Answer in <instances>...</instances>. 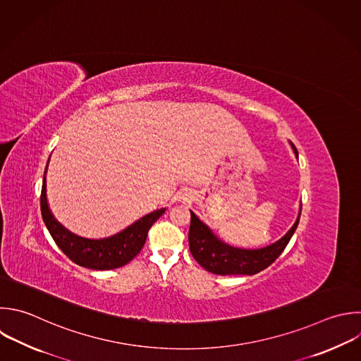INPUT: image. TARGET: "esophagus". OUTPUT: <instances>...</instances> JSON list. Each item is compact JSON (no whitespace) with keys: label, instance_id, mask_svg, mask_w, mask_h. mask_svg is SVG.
I'll return each instance as SVG.
<instances>
[{"label":"esophagus","instance_id":"1","mask_svg":"<svg viewBox=\"0 0 361 361\" xmlns=\"http://www.w3.org/2000/svg\"><path fill=\"white\" fill-rule=\"evenodd\" d=\"M189 199H192V197H190V193L186 192V193L183 195V200H189Z\"/></svg>","mask_w":361,"mask_h":361}]
</instances>
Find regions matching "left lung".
Segmentation results:
<instances>
[{"label": "left lung", "instance_id": "obj_1", "mask_svg": "<svg viewBox=\"0 0 361 361\" xmlns=\"http://www.w3.org/2000/svg\"><path fill=\"white\" fill-rule=\"evenodd\" d=\"M295 157L298 151L289 142ZM302 204H299L298 217L293 226L275 243L262 248H238L221 241L212 228L204 224L190 210V228H189V248L193 258L209 272L217 275H254L269 267L283 251L290 237L293 235L300 217Z\"/></svg>", "mask_w": 361, "mask_h": 361}]
</instances>
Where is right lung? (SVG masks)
<instances>
[{
	"label": "right lung",
	"instance_id": "obj_1",
	"mask_svg": "<svg viewBox=\"0 0 361 361\" xmlns=\"http://www.w3.org/2000/svg\"><path fill=\"white\" fill-rule=\"evenodd\" d=\"M51 159V157H49ZM49 159L44 173L42 182V193H41V212L42 219L45 221L47 228L49 230L52 238L58 244V247L78 265L96 269L106 271L120 268L128 264L144 247L148 230L151 226L165 213V207L154 210L120 233L106 237V238H86L80 237L71 230H68L63 224H61L54 213L51 212L48 197H47V172Z\"/></svg>",
	"mask_w": 361,
	"mask_h": 361
}]
</instances>
